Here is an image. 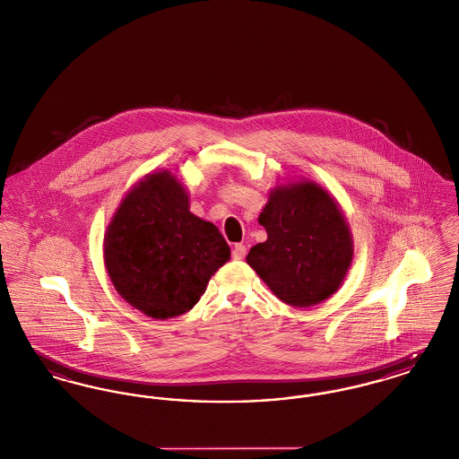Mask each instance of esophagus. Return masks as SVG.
Returning a JSON list of instances; mask_svg holds the SVG:
<instances>
[{"label":"esophagus","instance_id":"esophagus-1","mask_svg":"<svg viewBox=\"0 0 459 459\" xmlns=\"http://www.w3.org/2000/svg\"><path fill=\"white\" fill-rule=\"evenodd\" d=\"M232 258L234 260H244L246 258V246L244 244H236L232 249Z\"/></svg>","mask_w":459,"mask_h":459}]
</instances>
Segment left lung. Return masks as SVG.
<instances>
[{
    "mask_svg": "<svg viewBox=\"0 0 459 459\" xmlns=\"http://www.w3.org/2000/svg\"><path fill=\"white\" fill-rule=\"evenodd\" d=\"M258 221L266 240L246 262L285 305L309 307L330 298L352 262V238L337 201L311 182L277 186Z\"/></svg>",
    "mask_w": 459,
    "mask_h": 459,
    "instance_id": "8db88e82",
    "label": "left lung"
}]
</instances>
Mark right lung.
<instances>
[{
	"instance_id": "1",
	"label": "right lung",
	"mask_w": 459,
	"mask_h": 459,
	"mask_svg": "<svg viewBox=\"0 0 459 459\" xmlns=\"http://www.w3.org/2000/svg\"><path fill=\"white\" fill-rule=\"evenodd\" d=\"M229 258L230 247L219 229L189 212L184 186L167 170L132 187L105 234L111 284L156 320L193 309Z\"/></svg>"
}]
</instances>
